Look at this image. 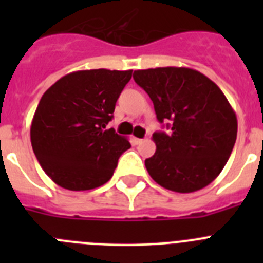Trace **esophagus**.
I'll return each mask as SVG.
<instances>
[{
  "label": "esophagus",
  "instance_id": "obj_1",
  "mask_svg": "<svg viewBox=\"0 0 263 263\" xmlns=\"http://www.w3.org/2000/svg\"><path fill=\"white\" fill-rule=\"evenodd\" d=\"M133 142H134V145H139V143H142V142H143V139H141V138H133Z\"/></svg>",
  "mask_w": 263,
  "mask_h": 263
}]
</instances>
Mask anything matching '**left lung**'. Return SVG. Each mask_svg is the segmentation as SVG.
<instances>
[{
	"mask_svg": "<svg viewBox=\"0 0 263 263\" xmlns=\"http://www.w3.org/2000/svg\"><path fill=\"white\" fill-rule=\"evenodd\" d=\"M133 78L154 104L164 132L153 134L157 150L145 160L148 174L170 191L190 194L212 183L231 157L237 117L221 89L196 69H138Z\"/></svg>",
	"mask_w": 263,
	"mask_h": 263,
	"instance_id": "left-lung-1",
	"label": "left lung"
}]
</instances>
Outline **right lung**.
I'll return each mask as SVG.
<instances>
[{
    "instance_id": "add662e5",
    "label": "right lung",
    "mask_w": 263,
    "mask_h": 263,
    "mask_svg": "<svg viewBox=\"0 0 263 263\" xmlns=\"http://www.w3.org/2000/svg\"><path fill=\"white\" fill-rule=\"evenodd\" d=\"M132 72H72L42 96L30 129L31 146L42 168L58 185L87 191L113 176L130 142L106 125Z\"/></svg>"
}]
</instances>
